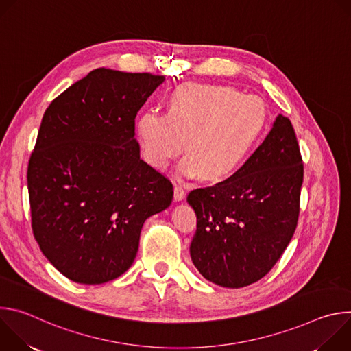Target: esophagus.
<instances>
[{"label":"esophagus","instance_id":"34e87169","mask_svg":"<svg viewBox=\"0 0 351 351\" xmlns=\"http://www.w3.org/2000/svg\"><path fill=\"white\" fill-rule=\"evenodd\" d=\"M186 195V189L182 184H175L173 189V197H175V202H182Z\"/></svg>","mask_w":351,"mask_h":351}]
</instances>
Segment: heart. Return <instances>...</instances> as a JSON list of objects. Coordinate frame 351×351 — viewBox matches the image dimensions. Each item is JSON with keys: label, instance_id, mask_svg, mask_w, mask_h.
<instances>
[{"label": "heart", "instance_id": "obj_1", "mask_svg": "<svg viewBox=\"0 0 351 351\" xmlns=\"http://www.w3.org/2000/svg\"><path fill=\"white\" fill-rule=\"evenodd\" d=\"M263 99L218 84L184 83L169 95L167 114L144 111L136 136L144 160L165 169L182 152V172L206 180L234 175L253 153L267 126Z\"/></svg>", "mask_w": 351, "mask_h": 351}]
</instances>
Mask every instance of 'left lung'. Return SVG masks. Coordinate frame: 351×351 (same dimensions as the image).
I'll return each instance as SVG.
<instances>
[{
  "label": "left lung",
  "mask_w": 351,
  "mask_h": 351,
  "mask_svg": "<svg viewBox=\"0 0 351 351\" xmlns=\"http://www.w3.org/2000/svg\"><path fill=\"white\" fill-rule=\"evenodd\" d=\"M303 160L289 118L278 115L264 143L229 179L191 190L197 229L194 267L230 289L265 276L293 237L300 211Z\"/></svg>",
  "instance_id": "8db88e82"
}]
</instances>
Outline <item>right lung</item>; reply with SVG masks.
I'll return each instance as SVG.
<instances>
[{"label": "right lung", "instance_id": "right-lung-1", "mask_svg": "<svg viewBox=\"0 0 351 351\" xmlns=\"http://www.w3.org/2000/svg\"><path fill=\"white\" fill-rule=\"evenodd\" d=\"M165 80L98 68L44 112L27 167L41 253L82 285L110 282L137 254L147 218L167 210L172 183L140 160L134 118Z\"/></svg>", "mask_w": 351, "mask_h": 351}]
</instances>
